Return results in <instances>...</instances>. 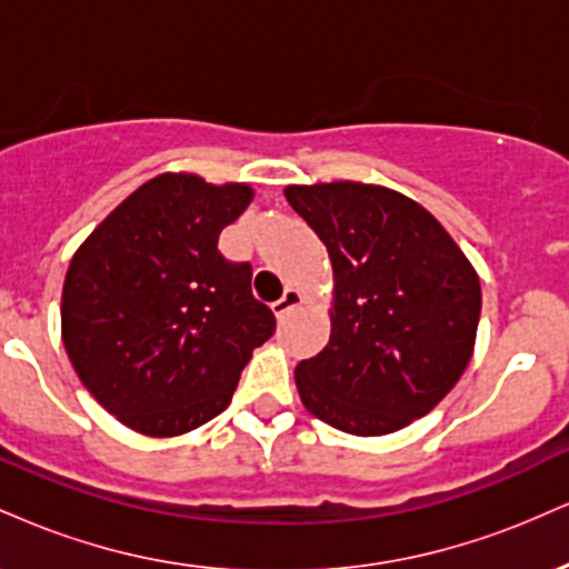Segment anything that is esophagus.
I'll return each mask as SVG.
<instances>
[{"label":"esophagus","instance_id":"1","mask_svg":"<svg viewBox=\"0 0 569 569\" xmlns=\"http://www.w3.org/2000/svg\"><path fill=\"white\" fill-rule=\"evenodd\" d=\"M302 299L305 297H302V291H299V289H286L283 297H280L278 302H272V312H276L278 318H286L293 310V307L302 305Z\"/></svg>","mask_w":569,"mask_h":569}]
</instances>
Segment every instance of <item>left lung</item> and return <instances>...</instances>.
Returning <instances> with one entry per match:
<instances>
[{"mask_svg":"<svg viewBox=\"0 0 569 569\" xmlns=\"http://www.w3.org/2000/svg\"><path fill=\"white\" fill-rule=\"evenodd\" d=\"M286 200L335 264L329 345L293 371L307 411L352 436L428 415L473 352L481 289L466 253L393 189L331 181Z\"/></svg>","mask_w":569,"mask_h":569,"instance_id":"left-lung-1","label":"left lung"}]
</instances>
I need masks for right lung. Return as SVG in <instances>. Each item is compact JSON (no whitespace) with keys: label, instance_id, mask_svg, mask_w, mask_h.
<instances>
[{"label":"right lung","instance_id":"add662e5","mask_svg":"<svg viewBox=\"0 0 569 569\" xmlns=\"http://www.w3.org/2000/svg\"><path fill=\"white\" fill-rule=\"evenodd\" d=\"M246 184L162 173L109 213L71 259L63 345L80 380L122 426L179 436L227 409L276 316L251 293V264L219 234L243 213Z\"/></svg>","mask_w":569,"mask_h":569}]
</instances>
